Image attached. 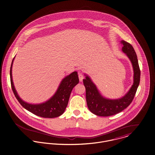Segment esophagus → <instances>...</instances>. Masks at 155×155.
Instances as JSON below:
<instances>
[{
  "instance_id": "esophagus-1",
  "label": "esophagus",
  "mask_w": 155,
  "mask_h": 155,
  "mask_svg": "<svg viewBox=\"0 0 155 155\" xmlns=\"http://www.w3.org/2000/svg\"><path fill=\"white\" fill-rule=\"evenodd\" d=\"M78 76H79V79L80 82H82L83 79V75L82 73L81 72H79Z\"/></svg>"
}]
</instances>
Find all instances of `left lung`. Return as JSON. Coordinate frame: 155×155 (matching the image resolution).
<instances>
[{"label":"left lung","instance_id":"8db88e82","mask_svg":"<svg viewBox=\"0 0 155 155\" xmlns=\"http://www.w3.org/2000/svg\"><path fill=\"white\" fill-rule=\"evenodd\" d=\"M124 45L122 51L127 56L132 63L134 71V82L129 91L123 97L111 100L103 97L99 93L96 86L88 76L83 79L86 88V98L87 107L93 114L100 116H109L118 114L126 109L134 99L140 83V70L137 55L133 46L128 42L121 41Z\"/></svg>","mask_w":155,"mask_h":155}]
</instances>
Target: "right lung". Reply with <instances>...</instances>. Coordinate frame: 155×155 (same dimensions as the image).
Listing matches in <instances>:
<instances>
[{
	"instance_id": "1",
	"label": "right lung",
	"mask_w": 155,
	"mask_h": 155,
	"mask_svg": "<svg viewBox=\"0 0 155 155\" xmlns=\"http://www.w3.org/2000/svg\"><path fill=\"white\" fill-rule=\"evenodd\" d=\"M14 58L12 62L10 70L11 86L16 98L21 105L32 114L45 118H53L63 114L67 107L73 88L79 83L78 72H73L64 78L56 92L48 101L39 104H31L23 101L19 97L14 87L12 75V68Z\"/></svg>"
}]
</instances>
